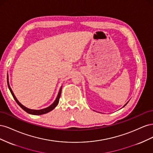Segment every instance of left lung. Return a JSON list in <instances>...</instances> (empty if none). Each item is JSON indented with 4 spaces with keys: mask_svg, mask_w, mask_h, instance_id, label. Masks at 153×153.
Masks as SVG:
<instances>
[{
    "mask_svg": "<svg viewBox=\"0 0 153 153\" xmlns=\"http://www.w3.org/2000/svg\"><path fill=\"white\" fill-rule=\"evenodd\" d=\"M128 102H129V101H128V102H127V103H126V104H125V105H124V106H123V107H124V106H126V105H127V103H128Z\"/></svg>",
    "mask_w": 153,
    "mask_h": 153,
    "instance_id": "1",
    "label": "left lung"
}]
</instances>
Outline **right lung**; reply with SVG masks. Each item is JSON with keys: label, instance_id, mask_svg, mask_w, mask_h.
<instances>
[{"label": "right lung", "instance_id": "right-lung-1", "mask_svg": "<svg viewBox=\"0 0 153 153\" xmlns=\"http://www.w3.org/2000/svg\"><path fill=\"white\" fill-rule=\"evenodd\" d=\"M8 78H8V76H7V85H8L9 89H10V92H11V93L13 97L14 98V99H15V100L16 101V102L18 103V105H19L23 110H25V112H27L28 114H32V115H42V114H47V113L50 112V111H52V110H53L55 107H56L57 105H58L59 101V99H60V96H61V91H62V86L61 87V89H59V93H58V95L57 96L56 99H55V100L54 101V102L52 105H50L49 106H48V107L45 108H43V109H41V110H33V109H30V108L25 107V106H24L22 103H20L19 102V101L17 100V98H16V96H15V94H14L13 92L11 89V88L10 85V84H9V79H8Z\"/></svg>", "mask_w": 153, "mask_h": 153}]
</instances>
